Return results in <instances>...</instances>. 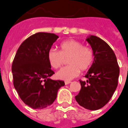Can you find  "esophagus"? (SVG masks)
I'll list each match as a JSON object with an SVG mask.
<instances>
[{
    "label": "esophagus",
    "instance_id": "obj_1",
    "mask_svg": "<svg viewBox=\"0 0 128 128\" xmlns=\"http://www.w3.org/2000/svg\"><path fill=\"white\" fill-rule=\"evenodd\" d=\"M70 81H65V84H70Z\"/></svg>",
    "mask_w": 128,
    "mask_h": 128
}]
</instances>
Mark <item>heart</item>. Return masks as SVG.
<instances>
[{
    "instance_id": "obj_1",
    "label": "heart",
    "mask_w": 128,
    "mask_h": 128,
    "mask_svg": "<svg viewBox=\"0 0 128 128\" xmlns=\"http://www.w3.org/2000/svg\"><path fill=\"white\" fill-rule=\"evenodd\" d=\"M60 50L50 49L48 52V60L51 66L59 68L63 65L65 60L68 65L57 73L58 78L69 81L79 75L80 70H86L92 66L94 53L91 48L84 46L75 39H68L60 44Z\"/></svg>"
}]
</instances>
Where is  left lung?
Masks as SVG:
<instances>
[{
    "label": "left lung",
    "mask_w": 128,
    "mask_h": 128,
    "mask_svg": "<svg viewBox=\"0 0 128 128\" xmlns=\"http://www.w3.org/2000/svg\"><path fill=\"white\" fill-rule=\"evenodd\" d=\"M86 41L94 53L92 66L80 80L81 89L76 96L78 103L89 110H97L110 101L118 85L120 69L113 50L98 36L90 35Z\"/></svg>",
    "instance_id": "8db88e82"
}]
</instances>
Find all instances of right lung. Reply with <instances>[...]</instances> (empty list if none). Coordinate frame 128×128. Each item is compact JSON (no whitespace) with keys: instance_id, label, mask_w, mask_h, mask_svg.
I'll return each mask as SVG.
<instances>
[{"instance_id":"1","label":"right lung","mask_w":128,"mask_h":128,"mask_svg":"<svg viewBox=\"0 0 128 128\" xmlns=\"http://www.w3.org/2000/svg\"><path fill=\"white\" fill-rule=\"evenodd\" d=\"M58 38L53 33H36L20 44L14 57L12 66L14 88L24 103L33 109L50 105L65 84L64 81L50 78L55 73L47 55Z\"/></svg>"}]
</instances>
